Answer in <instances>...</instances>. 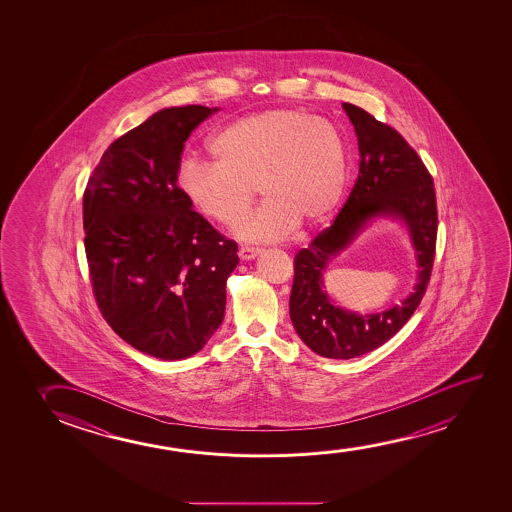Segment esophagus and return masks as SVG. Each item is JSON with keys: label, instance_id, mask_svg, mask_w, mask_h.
Wrapping results in <instances>:
<instances>
[{"label": "esophagus", "instance_id": "esophagus-1", "mask_svg": "<svg viewBox=\"0 0 512 512\" xmlns=\"http://www.w3.org/2000/svg\"><path fill=\"white\" fill-rule=\"evenodd\" d=\"M260 252H262V250L257 248V246H241L238 255L243 260H252L255 259Z\"/></svg>", "mask_w": 512, "mask_h": 512}]
</instances>
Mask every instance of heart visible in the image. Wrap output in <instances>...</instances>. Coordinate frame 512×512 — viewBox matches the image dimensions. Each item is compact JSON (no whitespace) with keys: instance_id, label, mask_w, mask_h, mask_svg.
<instances>
[{"instance_id":"obj_1","label":"heart","mask_w":512,"mask_h":512,"mask_svg":"<svg viewBox=\"0 0 512 512\" xmlns=\"http://www.w3.org/2000/svg\"><path fill=\"white\" fill-rule=\"evenodd\" d=\"M210 150L215 161L189 155L178 162V189L203 217L234 225L257 187L266 199L238 225L245 241H276L299 222L320 224L343 196V134L302 110L274 108L234 120L211 138Z\"/></svg>"}]
</instances>
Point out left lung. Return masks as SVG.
Returning <instances> with one entry per match:
<instances>
[{
  "label": "left lung",
  "mask_w": 512,
  "mask_h": 512,
  "mask_svg": "<svg viewBox=\"0 0 512 512\" xmlns=\"http://www.w3.org/2000/svg\"><path fill=\"white\" fill-rule=\"evenodd\" d=\"M355 127L360 171L334 224L295 255L290 318L311 350L325 358L360 357L395 336L420 306L432 274L437 241V203L432 175L416 150L393 127L358 106L343 103ZM374 216L402 219L421 266L415 292L393 309L358 316L336 307L322 287L324 267Z\"/></svg>",
  "instance_id": "1"
}]
</instances>
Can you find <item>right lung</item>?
<instances>
[{"label":"right lung","mask_w":512,"mask_h":512,"mask_svg":"<svg viewBox=\"0 0 512 512\" xmlns=\"http://www.w3.org/2000/svg\"><path fill=\"white\" fill-rule=\"evenodd\" d=\"M218 108H164L106 148L84 192L92 292L108 325L162 360L192 357L220 327L238 245L176 185L190 133Z\"/></svg>","instance_id":"obj_1"}]
</instances>
